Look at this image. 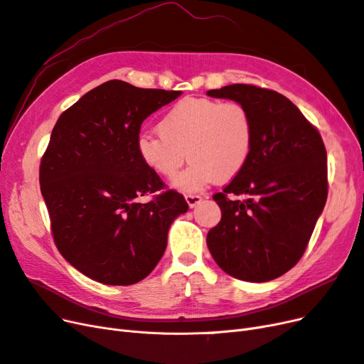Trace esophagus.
I'll return each mask as SVG.
<instances>
[{"instance_id":"1","label":"esophagus","mask_w":364,"mask_h":364,"mask_svg":"<svg viewBox=\"0 0 364 364\" xmlns=\"http://www.w3.org/2000/svg\"><path fill=\"white\" fill-rule=\"evenodd\" d=\"M185 200H186V203H188L190 208H194L202 202V196H199V194H186Z\"/></svg>"}]
</instances>
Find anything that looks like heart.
<instances>
[{"mask_svg": "<svg viewBox=\"0 0 364 364\" xmlns=\"http://www.w3.org/2000/svg\"><path fill=\"white\" fill-rule=\"evenodd\" d=\"M158 127L159 134L138 136V155L146 167L167 179L178 174L188 156L190 165L174 181L185 191L235 178L252 150V118L237 102L186 97L164 114Z\"/></svg>", "mask_w": 364, "mask_h": 364, "instance_id": "heart-1", "label": "heart"}]
</instances>
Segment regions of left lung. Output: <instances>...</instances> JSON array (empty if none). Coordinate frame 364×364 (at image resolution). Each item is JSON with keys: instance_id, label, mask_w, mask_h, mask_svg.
Instances as JSON below:
<instances>
[{"instance_id": "left-lung-1", "label": "left lung", "mask_w": 364, "mask_h": 364, "mask_svg": "<svg viewBox=\"0 0 364 364\" xmlns=\"http://www.w3.org/2000/svg\"><path fill=\"white\" fill-rule=\"evenodd\" d=\"M206 94L243 105L253 124L245 167L213 197L222 220L206 235L208 249L220 269L237 279H277L302 258L326 203L322 136L277 91L235 83ZM235 195L245 199L237 201Z\"/></svg>"}]
</instances>
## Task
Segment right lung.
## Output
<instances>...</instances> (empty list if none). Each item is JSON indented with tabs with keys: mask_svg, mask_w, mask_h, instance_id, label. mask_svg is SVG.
I'll list each match as a JSON object with an SVG mask.
<instances>
[{
	"mask_svg": "<svg viewBox=\"0 0 364 364\" xmlns=\"http://www.w3.org/2000/svg\"><path fill=\"white\" fill-rule=\"evenodd\" d=\"M181 94L109 80L54 126L41 161V193L54 243L85 277L107 285L144 279L164 255L173 220L188 211L182 194L162 191L136 151L142 121ZM153 192L150 203L140 202Z\"/></svg>",
	"mask_w": 364,
	"mask_h": 364,
	"instance_id": "obj_1",
	"label": "right lung"
}]
</instances>
